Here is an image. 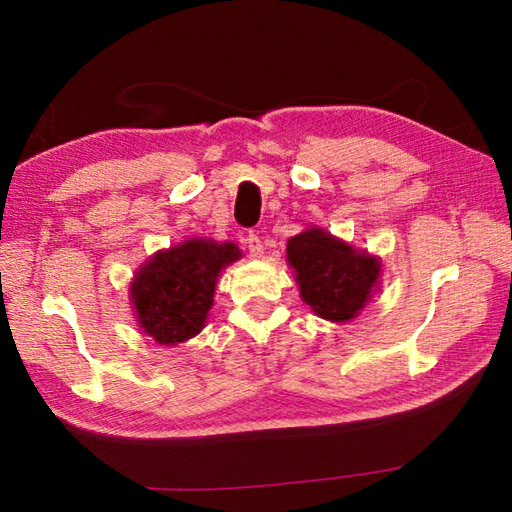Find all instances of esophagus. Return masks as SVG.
<instances>
[{
    "label": "esophagus",
    "instance_id": "esophagus-1",
    "mask_svg": "<svg viewBox=\"0 0 512 512\" xmlns=\"http://www.w3.org/2000/svg\"><path fill=\"white\" fill-rule=\"evenodd\" d=\"M246 248H248V253H250V257H255V259H259L264 255V244H262V239H259L255 232H248L246 235Z\"/></svg>",
    "mask_w": 512,
    "mask_h": 512
}]
</instances>
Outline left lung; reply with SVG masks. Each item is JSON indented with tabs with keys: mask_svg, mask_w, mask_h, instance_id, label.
<instances>
[{
	"mask_svg": "<svg viewBox=\"0 0 512 512\" xmlns=\"http://www.w3.org/2000/svg\"><path fill=\"white\" fill-rule=\"evenodd\" d=\"M287 259L296 268L302 300L320 318L334 323L357 316L370 300L381 271L375 257L357 253L320 228L291 237Z\"/></svg>",
	"mask_w": 512,
	"mask_h": 512,
	"instance_id": "left-lung-1",
	"label": "left lung"
}]
</instances>
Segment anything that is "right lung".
<instances>
[{
    "label": "right lung",
    "mask_w": 512,
    "mask_h": 512,
    "mask_svg": "<svg viewBox=\"0 0 512 512\" xmlns=\"http://www.w3.org/2000/svg\"><path fill=\"white\" fill-rule=\"evenodd\" d=\"M239 257L230 241L189 239L149 259L131 287L140 327L162 345L192 339L212 309L216 277Z\"/></svg>",
    "instance_id": "1"
}]
</instances>
